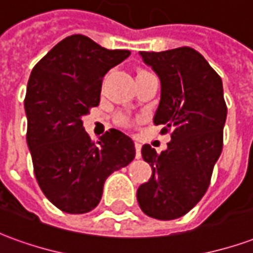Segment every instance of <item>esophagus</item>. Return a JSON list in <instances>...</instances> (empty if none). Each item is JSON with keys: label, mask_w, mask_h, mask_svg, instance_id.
I'll list each match as a JSON object with an SVG mask.
<instances>
[{"label": "esophagus", "mask_w": 253, "mask_h": 253, "mask_svg": "<svg viewBox=\"0 0 253 253\" xmlns=\"http://www.w3.org/2000/svg\"><path fill=\"white\" fill-rule=\"evenodd\" d=\"M135 157L139 159L141 157V143L135 142Z\"/></svg>", "instance_id": "esophagus-1"}]
</instances>
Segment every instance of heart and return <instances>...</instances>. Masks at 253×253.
<instances>
[{"instance_id": "obj_1", "label": "heart", "mask_w": 253, "mask_h": 253, "mask_svg": "<svg viewBox=\"0 0 253 253\" xmlns=\"http://www.w3.org/2000/svg\"><path fill=\"white\" fill-rule=\"evenodd\" d=\"M146 73L149 72H146V70H139V72H138V76H141V74H146ZM115 121L116 123H118V125H121V126H127V125L130 123V119H128L126 115H122V114L116 115Z\"/></svg>"}]
</instances>
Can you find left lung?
I'll use <instances>...</instances> for the list:
<instances>
[{
	"label": "left lung",
	"instance_id": "obj_1",
	"mask_svg": "<svg viewBox=\"0 0 253 253\" xmlns=\"http://www.w3.org/2000/svg\"><path fill=\"white\" fill-rule=\"evenodd\" d=\"M139 55L161 81L154 125L164 126L161 134L172 128V139L161 153L142 146L143 160L153 172L139 186L137 199L146 215L168 221L187 214L206 194L222 152L228 108L221 77L194 48Z\"/></svg>",
	"mask_w": 253,
	"mask_h": 253
}]
</instances>
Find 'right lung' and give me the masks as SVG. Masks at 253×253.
Listing matches in <instances>:
<instances>
[{
  "label": "right lung",
  "mask_w": 253,
  "mask_h": 253,
  "mask_svg": "<svg viewBox=\"0 0 253 253\" xmlns=\"http://www.w3.org/2000/svg\"><path fill=\"white\" fill-rule=\"evenodd\" d=\"M130 54L72 35L32 69L24 100L27 143L38 184L62 211L93 210L105 179L135 157L125 132L111 128L93 142L83 126V116L99 105L103 77Z\"/></svg>",
  "instance_id": "add662e5"
}]
</instances>
